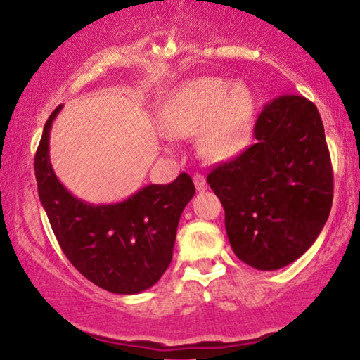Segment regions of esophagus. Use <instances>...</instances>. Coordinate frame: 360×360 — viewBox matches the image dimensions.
<instances>
[{
  "mask_svg": "<svg viewBox=\"0 0 360 360\" xmlns=\"http://www.w3.org/2000/svg\"><path fill=\"white\" fill-rule=\"evenodd\" d=\"M193 184H195L196 190H198V191L206 190V180H205V176L201 175V174H196V175L193 176Z\"/></svg>",
  "mask_w": 360,
  "mask_h": 360,
  "instance_id": "1",
  "label": "esophagus"
}]
</instances>
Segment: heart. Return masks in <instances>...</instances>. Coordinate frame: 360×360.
<instances>
[{"label": "heart", "mask_w": 360, "mask_h": 360, "mask_svg": "<svg viewBox=\"0 0 360 360\" xmlns=\"http://www.w3.org/2000/svg\"><path fill=\"white\" fill-rule=\"evenodd\" d=\"M254 116V96L248 86L221 78H201L181 90L167 112L165 124L174 136H201V149L214 160L238 154Z\"/></svg>", "instance_id": "obj_1"}]
</instances>
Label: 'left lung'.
I'll return each instance as SVG.
<instances>
[{"label": "left lung", "mask_w": 360, "mask_h": 360, "mask_svg": "<svg viewBox=\"0 0 360 360\" xmlns=\"http://www.w3.org/2000/svg\"><path fill=\"white\" fill-rule=\"evenodd\" d=\"M257 142L206 176L224 208L238 259L278 270L311 248L333 205V169L321 116L307 98H275L255 121Z\"/></svg>", "instance_id": "left-lung-1"}]
</instances>
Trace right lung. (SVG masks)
Returning a JSON list of instances; mask_svg holds the SVG:
<instances>
[{
  "label": "right lung",
  "instance_id": "right-lung-1",
  "mask_svg": "<svg viewBox=\"0 0 360 360\" xmlns=\"http://www.w3.org/2000/svg\"><path fill=\"white\" fill-rule=\"evenodd\" d=\"M62 105L49 116L37 147L39 200L63 254L83 277L103 290L134 295L150 288L169 269L180 216L195 195L190 175L169 185H147L129 198L93 205L73 196L57 179L49 157L51 127Z\"/></svg>",
  "mask_w": 360,
  "mask_h": 360
}]
</instances>
